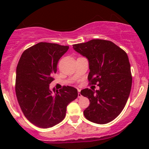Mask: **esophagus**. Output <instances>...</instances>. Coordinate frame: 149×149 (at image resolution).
<instances>
[{
  "label": "esophagus",
  "mask_w": 149,
  "mask_h": 149,
  "mask_svg": "<svg viewBox=\"0 0 149 149\" xmlns=\"http://www.w3.org/2000/svg\"><path fill=\"white\" fill-rule=\"evenodd\" d=\"M82 97V95H81V94H80V90H78V98H80V97Z\"/></svg>",
  "instance_id": "obj_1"
}]
</instances>
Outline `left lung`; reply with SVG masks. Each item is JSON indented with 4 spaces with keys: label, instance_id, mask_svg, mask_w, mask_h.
Instances as JSON below:
<instances>
[{
    "label": "left lung",
    "instance_id": "8db88e82",
    "mask_svg": "<svg viewBox=\"0 0 149 149\" xmlns=\"http://www.w3.org/2000/svg\"><path fill=\"white\" fill-rule=\"evenodd\" d=\"M73 47L88 59L90 84L100 87L96 91H80L90 103L83 112L85 117L95 123L107 124L122 112L130 93L132 77L127 53L113 42L100 39Z\"/></svg>",
    "mask_w": 149,
    "mask_h": 149
}]
</instances>
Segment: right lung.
Listing matches in <instances>:
<instances>
[{
  "instance_id": "right-lung-1",
  "label": "right lung",
  "mask_w": 149,
  "mask_h": 149,
  "mask_svg": "<svg viewBox=\"0 0 149 149\" xmlns=\"http://www.w3.org/2000/svg\"><path fill=\"white\" fill-rule=\"evenodd\" d=\"M68 49L69 46L39 42L26 49L18 62L17 98L24 115L37 127L48 128L59 123L68 104L78 97L73 87L64 86L59 91L49 89L58 61Z\"/></svg>"
}]
</instances>
